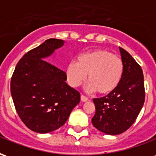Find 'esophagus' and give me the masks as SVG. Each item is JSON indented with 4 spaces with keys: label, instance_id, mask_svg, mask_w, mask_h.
<instances>
[{
    "label": "esophagus",
    "instance_id": "1",
    "mask_svg": "<svg viewBox=\"0 0 156 156\" xmlns=\"http://www.w3.org/2000/svg\"><path fill=\"white\" fill-rule=\"evenodd\" d=\"M80 98H81L82 102H87L88 100V98H87L86 96H84V95H83V94L81 95V97H80Z\"/></svg>",
    "mask_w": 156,
    "mask_h": 156
}]
</instances>
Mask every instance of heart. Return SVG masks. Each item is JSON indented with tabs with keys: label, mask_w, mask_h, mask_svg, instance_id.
I'll list each match as a JSON object with an SVG mask.
<instances>
[{
	"label": "heart",
	"mask_w": 156,
	"mask_h": 156,
	"mask_svg": "<svg viewBox=\"0 0 156 156\" xmlns=\"http://www.w3.org/2000/svg\"><path fill=\"white\" fill-rule=\"evenodd\" d=\"M87 74V89L106 94L114 91L122 80L124 62L111 51L96 49L80 54L77 62H70L66 68L68 83L73 88L81 85Z\"/></svg>",
	"instance_id": "1"
}]
</instances>
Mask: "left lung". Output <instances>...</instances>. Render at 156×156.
Listing matches in <instances>:
<instances>
[{"mask_svg": "<svg viewBox=\"0 0 156 156\" xmlns=\"http://www.w3.org/2000/svg\"><path fill=\"white\" fill-rule=\"evenodd\" d=\"M124 75L114 91L103 98H94L95 115L92 123L107 134H119L130 127L144 105V75L142 68L124 48H119Z\"/></svg>", "mask_w": 156, "mask_h": 156, "instance_id": "1", "label": "left lung"}]
</instances>
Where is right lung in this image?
I'll return each mask as SVG.
<instances>
[{
  "instance_id": "obj_1",
  "label": "right lung",
  "mask_w": 156,
  "mask_h": 156,
  "mask_svg": "<svg viewBox=\"0 0 156 156\" xmlns=\"http://www.w3.org/2000/svg\"><path fill=\"white\" fill-rule=\"evenodd\" d=\"M64 41L50 38L27 51L17 62L11 80V93L19 117L37 133H48L62 126L80 94L66 83L64 71L43 58Z\"/></svg>"
}]
</instances>
